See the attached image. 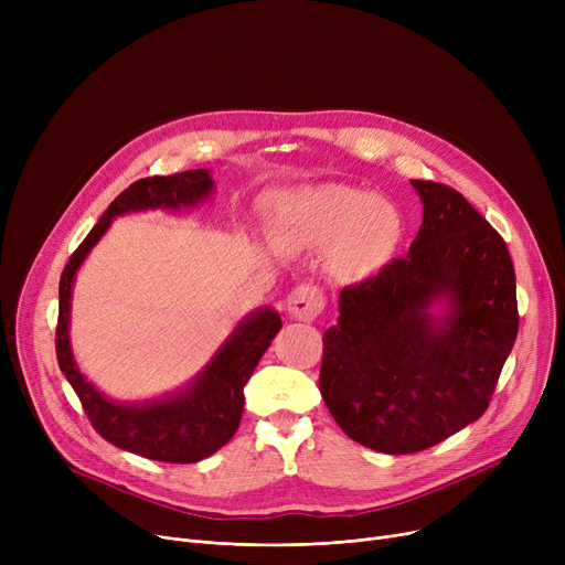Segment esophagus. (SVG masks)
<instances>
[{
    "instance_id": "34e87169",
    "label": "esophagus",
    "mask_w": 565,
    "mask_h": 565,
    "mask_svg": "<svg viewBox=\"0 0 565 565\" xmlns=\"http://www.w3.org/2000/svg\"><path fill=\"white\" fill-rule=\"evenodd\" d=\"M324 307V298L322 292L311 286V284H302V286H295L290 292H288V300H286V309L290 313V318L295 320H305V322H311L320 316Z\"/></svg>"
}]
</instances>
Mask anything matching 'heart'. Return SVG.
Returning <instances> with one entry per match:
<instances>
[{
    "label": "heart",
    "instance_id": "1",
    "mask_svg": "<svg viewBox=\"0 0 565 565\" xmlns=\"http://www.w3.org/2000/svg\"><path fill=\"white\" fill-rule=\"evenodd\" d=\"M277 226L290 249H328L341 243L337 267L343 275H358L392 245L396 215L369 192L324 185L286 196Z\"/></svg>",
    "mask_w": 565,
    "mask_h": 565
}]
</instances>
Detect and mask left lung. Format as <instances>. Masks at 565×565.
I'll return each instance as SVG.
<instances>
[{
    "mask_svg": "<svg viewBox=\"0 0 565 565\" xmlns=\"http://www.w3.org/2000/svg\"><path fill=\"white\" fill-rule=\"evenodd\" d=\"M424 203L407 256L339 295L320 394L341 430L380 454H417L477 422L518 337L515 267L460 192L412 181ZM444 301V315L429 309Z\"/></svg>",
    "mask_w": 565,
    "mask_h": 565,
    "instance_id": "left-lung-1",
    "label": "left lung"
}]
</instances>
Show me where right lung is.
I'll use <instances>...</instances> for the list:
<instances>
[{
	"mask_svg": "<svg viewBox=\"0 0 565 565\" xmlns=\"http://www.w3.org/2000/svg\"><path fill=\"white\" fill-rule=\"evenodd\" d=\"M207 169H192L173 175L141 178L118 194L98 224L73 252L58 279V320H56V362L75 390L88 422L114 447L160 462H199L213 456L235 435L245 405V384L252 377L263 352L270 348L281 330L275 309H258L247 316L226 343L217 350L192 384L164 398L143 403H114L88 382L75 360L68 341L73 281L86 254L105 235L111 220L126 213L196 205L213 192Z\"/></svg>",
	"mask_w": 565,
	"mask_h": 565,
	"instance_id": "add662e5",
	"label": "right lung"
}]
</instances>
